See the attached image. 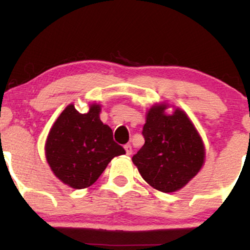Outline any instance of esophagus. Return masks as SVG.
<instances>
[{"label": "esophagus", "mask_w": 250, "mask_h": 250, "mask_svg": "<svg viewBox=\"0 0 250 250\" xmlns=\"http://www.w3.org/2000/svg\"><path fill=\"white\" fill-rule=\"evenodd\" d=\"M125 154H127V155H131V151H133V150H131V146L129 145V143H128V145L125 146Z\"/></svg>", "instance_id": "1"}]
</instances>
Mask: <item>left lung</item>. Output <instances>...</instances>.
<instances>
[{
  "label": "left lung",
  "instance_id": "left-lung-1",
  "mask_svg": "<svg viewBox=\"0 0 250 250\" xmlns=\"http://www.w3.org/2000/svg\"><path fill=\"white\" fill-rule=\"evenodd\" d=\"M168 103H155L146 114L145 145L133 156L143 180L156 190L174 193L205 165L206 148L194 123L182 109L167 114Z\"/></svg>",
  "mask_w": 250,
  "mask_h": 250
}]
</instances>
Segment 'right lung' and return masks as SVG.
<instances>
[{"label":"right lung","instance_id":"add662e5","mask_svg":"<svg viewBox=\"0 0 250 250\" xmlns=\"http://www.w3.org/2000/svg\"><path fill=\"white\" fill-rule=\"evenodd\" d=\"M101 104L81 114L70 103L60 114L45 141V159L54 175L68 187L83 189L96 182L108 163L125 154L113 130L100 119Z\"/></svg>","mask_w":250,"mask_h":250}]
</instances>
